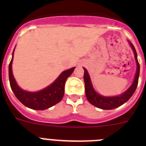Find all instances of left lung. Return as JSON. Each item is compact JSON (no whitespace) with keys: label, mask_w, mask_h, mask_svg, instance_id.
Wrapping results in <instances>:
<instances>
[{"label":"left lung","mask_w":146,"mask_h":146,"mask_svg":"<svg viewBox=\"0 0 146 146\" xmlns=\"http://www.w3.org/2000/svg\"><path fill=\"white\" fill-rule=\"evenodd\" d=\"M129 44L133 50L134 54H135V60H136L137 63V72L133 83L129 88L128 90H126L124 93H123L119 96H109L108 97V96H101V95L98 94L96 91H94V88H93L91 78H90V76H89L87 70L85 68H83L85 71L84 82L86 97H87L88 101L96 108L102 110H112L116 108L128 101L135 93L137 84H138V78L139 75H140V64H139L138 60H137V52L134 45L130 42Z\"/></svg>","instance_id":"obj_1"}]
</instances>
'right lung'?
Segmentation results:
<instances>
[{"label": "right lung", "instance_id": "right-lung-1", "mask_svg": "<svg viewBox=\"0 0 146 146\" xmlns=\"http://www.w3.org/2000/svg\"><path fill=\"white\" fill-rule=\"evenodd\" d=\"M14 51L12 53V58L9 65V77L11 90L18 100L25 106L31 109L38 110L48 109L50 107H52L57 103L60 102L64 97L66 80L74 72L75 67L62 72L54 82L43 90L37 92H29L20 88L17 84L15 77L13 76L11 64Z\"/></svg>", "mask_w": 146, "mask_h": 146}]
</instances>
